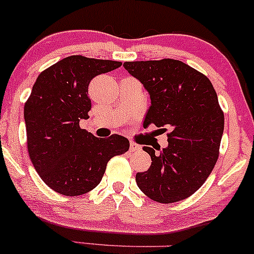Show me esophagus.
<instances>
[{"mask_svg": "<svg viewBox=\"0 0 254 254\" xmlns=\"http://www.w3.org/2000/svg\"><path fill=\"white\" fill-rule=\"evenodd\" d=\"M141 149V147H139L138 144H136V143H133V142H131L130 143V151H137V150H139Z\"/></svg>", "mask_w": 254, "mask_h": 254, "instance_id": "obj_1", "label": "esophagus"}]
</instances>
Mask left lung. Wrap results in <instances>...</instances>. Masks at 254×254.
<instances>
[{
	"label": "left lung",
	"mask_w": 254,
	"mask_h": 254,
	"mask_svg": "<svg viewBox=\"0 0 254 254\" xmlns=\"http://www.w3.org/2000/svg\"><path fill=\"white\" fill-rule=\"evenodd\" d=\"M150 97L147 125L170 130L168 145L159 153L143 147L151 157L149 170L136 174L145 196L174 203L193 194L210 176L218 157L224 116L209 78L177 60L125 62Z\"/></svg>",
	"instance_id": "8db88e82"
}]
</instances>
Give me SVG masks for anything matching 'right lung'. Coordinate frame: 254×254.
I'll list each match as a JSON object with an SVG mask.
<instances>
[{"instance_id": "right-lung-1", "label": "right lung", "mask_w": 254, "mask_h": 254, "mask_svg": "<svg viewBox=\"0 0 254 254\" xmlns=\"http://www.w3.org/2000/svg\"><path fill=\"white\" fill-rule=\"evenodd\" d=\"M121 62L69 56L37 77L25 104L24 118L31 161L43 182L65 196L97 188L111 157L129 150L121 135L98 138L80 127L88 119L93 77L115 70Z\"/></svg>"}]
</instances>
